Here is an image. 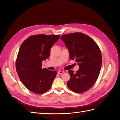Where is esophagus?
<instances>
[{
    "mask_svg": "<svg viewBox=\"0 0 120 120\" xmlns=\"http://www.w3.org/2000/svg\"><path fill=\"white\" fill-rule=\"evenodd\" d=\"M64 71H58V73H59V74H62L63 73H64Z\"/></svg>",
    "mask_w": 120,
    "mask_h": 120,
    "instance_id": "esophagus-1",
    "label": "esophagus"
}]
</instances>
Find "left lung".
I'll return each instance as SVG.
<instances>
[{
    "label": "left lung",
    "mask_w": 120,
    "mask_h": 120,
    "mask_svg": "<svg viewBox=\"0 0 120 120\" xmlns=\"http://www.w3.org/2000/svg\"><path fill=\"white\" fill-rule=\"evenodd\" d=\"M60 39L68 49L70 59L79 66L75 73L68 71L71 78L67 86L75 93L85 92L92 88L99 77L102 63L101 50L93 39L82 32L65 34Z\"/></svg>",
    "instance_id": "left-lung-1"
}]
</instances>
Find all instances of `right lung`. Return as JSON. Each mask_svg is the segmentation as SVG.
Instances as JSON below:
<instances>
[{
	"label": "right lung",
	"mask_w": 120,
	"mask_h": 120,
	"mask_svg": "<svg viewBox=\"0 0 120 120\" xmlns=\"http://www.w3.org/2000/svg\"><path fill=\"white\" fill-rule=\"evenodd\" d=\"M60 37V35H32L21 45L16 69L20 81L30 91L41 94L51 88L57 71L42 68V62L48 59L50 49Z\"/></svg>",
	"instance_id": "1"
}]
</instances>
